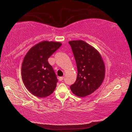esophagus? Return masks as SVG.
I'll return each mask as SVG.
<instances>
[{
  "label": "esophagus",
  "instance_id": "esophagus-1",
  "mask_svg": "<svg viewBox=\"0 0 132 132\" xmlns=\"http://www.w3.org/2000/svg\"><path fill=\"white\" fill-rule=\"evenodd\" d=\"M63 80V77H60L59 78V81H62Z\"/></svg>",
  "mask_w": 132,
  "mask_h": 132
}]
</instances>
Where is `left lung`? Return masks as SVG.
I'll return each instance as SVG.
<instances>
[{
	"label": "left lung",
	"mask_w": 132,
	"mask_h": 132,
	"mask_svg": "<svg viewBox=\"0 0 132 132\" xmlns=\"http://www.w3.org/2000/svg\"><path fill=\"white\" fill-rule=\"evenodd\" d=\"M76 62V81L70 86L75 95L85 97L100 87L105 78V68L101 55L82 40L69 42Z\"/></svg>",
	"instance_id": "8db88e82"
}]
</instances>
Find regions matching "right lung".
<instances>
[{
	"label": "right lung",
	"instance_id": "add662e5",
	"mask_svg": "<svg viewBox=\"0 0 132 132\" xmlns=\"http://www.w3.org/2000/svg\"><path fill=\"white\" fill-rule=\"evenodd\" d=\"M61 45L59 42L42 41L32 46L24 58L22 80L27 90L36 97H48L56 88L57 79L48 59Z\"/></svg>",
	"mask_w": 132,
	"mask_h": 132
}]
</instances>
